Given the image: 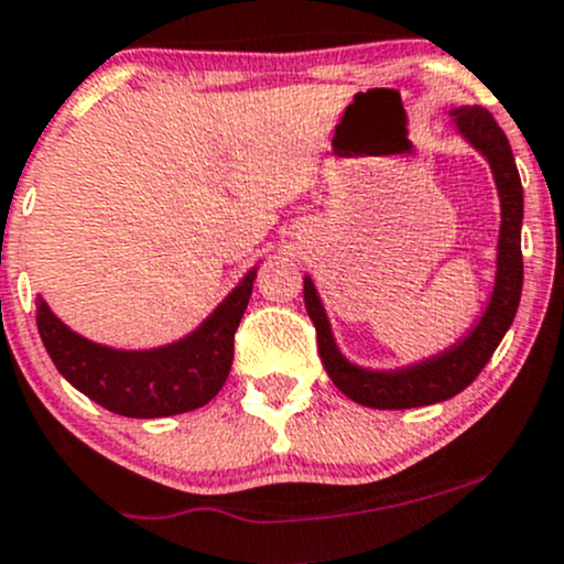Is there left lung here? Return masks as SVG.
Listing matches in <instances>:
<instances>
[{
	"instance_id": "1",
	"label": "left lung",
	"mask_w": 564,
	"mask_h": 564,
	"mask_svg": "<svg viewBox=\"0 0 564 564\" xmlns=\"http://www.w3.org/2000/svg\"><path fill=\"white\" fill-rule=\"evenodd\" d=\"M457 134L476 148L492 169L495 185L500 196V236H498V269H495V288L487 308L476 325L454 341L444 352L425 357L411 366L392 368V371H373L349 362L336 347L328 314L319 301L312 276H304V304L314 328H317V347L328 377L349 401L368 405V409H416L449 401L474 381L487 366L498 344L511 328L517 317L519 299H522V217L524 196L519 180L517 161L511 144L495 118L481 107H457L452 110Z\"/></svg>"
}]
</instances>
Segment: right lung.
<instances>
[{
  "label": "right lung",
  "instance_id": "right-lung-1",
  "mask_svg": "<svg viewBox=\"0 0 564 564\" xmlns=\"http://www.w3.org/2000/svg\"><path fill=\"white\" fill-rule=\"evenodd\" d=\"M258 269H250L220 306L180 341L153 349H115L66 328L37 295V328L47 355L72 387L134 420L202 409L226 384L234 362V333L252 295Z\"/></svg>",
  "mask_w": 564,
  "mask_h": 564
}]
</instances>
